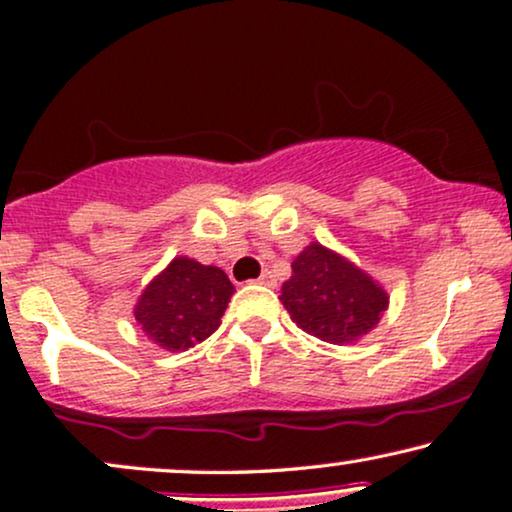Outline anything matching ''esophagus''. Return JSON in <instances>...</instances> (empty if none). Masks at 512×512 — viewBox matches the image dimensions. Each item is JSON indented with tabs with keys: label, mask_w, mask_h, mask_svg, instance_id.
<instances>
[{
	"label": "esophagus",
	"mask_w": 512,
	"mask_h": 512,
	"mask_svg": "<svg viewBox=\"0 0 512 512\" xmlns=\"http://www.w3.org/2000/svg\"><path fill=\"white\" fill-rule=\"evenodd\" d=\"M255 283H260V286H267V288H274L276 279L272 276V272H262L260 276H257Z\"/></svg>",
	"instance_id": "esophagus-1"
}]
</instances>
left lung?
Wrapping results in <instances>:
<instances>
[{
    "mask_svg": "<svg viewBox=\"0 0 512 512\" xmlns=\"http://www.w3.org/2000/svg\"><path fill=\"white\" fill-rule=\"evenodd\" d=\"M291 269L279 300L293 322L319 341H360L389 310V293L374 276L317 240L295 257Z\"/></svg>",
    "mask_w": 512,
    "mask_h": 512,
    "instance_id": "1",
    "label": "left lung"
}]
</instances>
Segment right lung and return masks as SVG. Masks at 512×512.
Here are the masks:
<instances>
[{"label": "right lung", "mask_w": 512, "mask_h": 512, "mask_svg": "<svg viewBox=\"0 0 512 512\" xmlns=\"http://www.w3.org/2000/svg\"><path fill=\"white\" fill-rule=\"evenodd\" d=\"M233 293L224 269L181 255L147 283L133 317L152 343L181 353L219 329Z\"/></svg>", "instance_id": "obj_1"}]
</instances>
